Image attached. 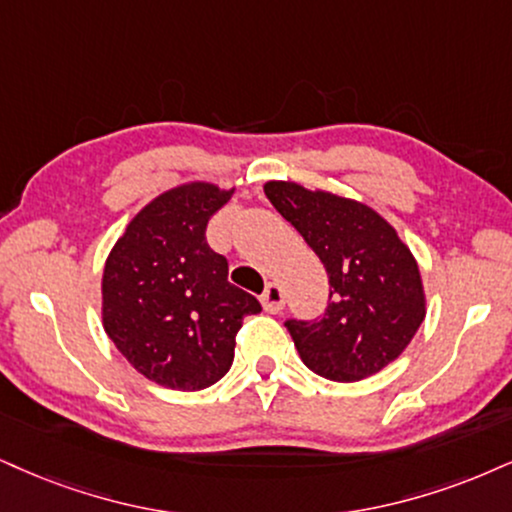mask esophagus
Segmentation results:
<instances>
[{
  "instance_id": "obj_1",
  "label": "esophagus",
  "mask_w": 512,
  "mask_h": 512,
  "mask_svg": "<svg viewBox=\"0 0 512 512\" xmlns=\"http://www.w3.org/2000/svg\"><path fill=\"white\" fill-rule=\"evenodd\" d=\"M261 304L268 313H280L285 308V294H282V287L277 282H270L266 292L261 294Z\"/></svg>"
}]
</instances>
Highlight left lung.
Instances as JSON below:
<instances>
[{"label":"left lung","instance_id":"obj_1","mask_svg":"<svg viewBox=\"0 0 512 512\" xmlns=\"http://www.w3.org/2000/svg\"><path fill=\"white\" fill-rule=\"evenodd\" d=\"M330 275L323 318L287 320L301 361L332 382H358L401 356L425 320L420 268L375 208L299 182L263 185Z\"/></svg>","mask_w":512,"mask_h":512}]
</instances>
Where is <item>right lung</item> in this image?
<instances>
[{
  "mask_svg": "<svg viewBox=\"0 0 512 512\" xmlns=\"http://www.w3.org/2000/svg\"><path fill=\"white\" fill-rule=\"evenodd\" d=\"M235 187L185 182L151 199L106 258L102 323L116 349L151 382L199 391L235 358L256 296L227 282V261L206 242L208 218Z\"/></svg>",
  "mask_w": 512,
  "mask_h": 512,
  "instance_id": "1",
  "label": "right lung"
}]
</instances>
